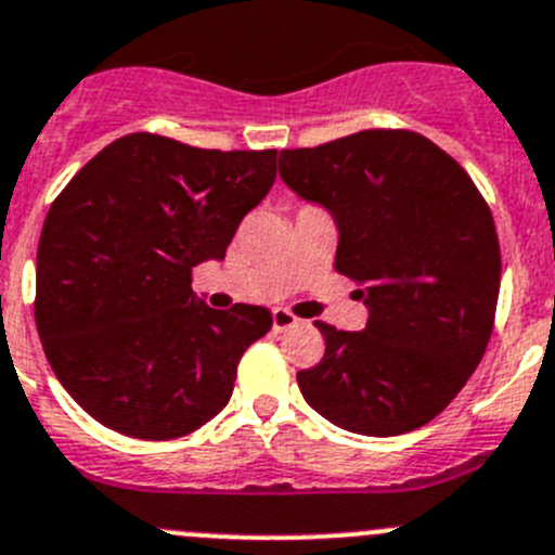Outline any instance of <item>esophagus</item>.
Wrapping results in <instances>:
<instances>
[{"mask_svg": "<svg viewBox=\"0 0 555 555\" xmlns=\"http://www.w3.org/2000/svg\"><path fill=\"white\" fill-rule=\"evenodd\" d=\"M298 317L293 314V311H287V309H273V331H289V327H295L298 325Z\"/></svg>", "mask_w": 555, "mask_h": 555, "instance_id": "1", "label": "esophagus"}]
</instances>
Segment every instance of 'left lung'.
<instances>
[{
    "mask_svg": "<svg viewBox=\"0 0 555 555\" xmlns=\"http://www.w3.org/2000/svg\"><path fill=\"white\" fill-rule=\"evenodd\" d=\"M284 184L338 228L336 271L363 284L365 331L314 322L325 354L298 371L333 426L398 437L426 426L480 365L496 317L502 251L464 168L409 129H363L279 154Z\"/></svg>",
    "mask_w": 555,
    "mask_h": 555,
    "instance_id": "obj_1",
    "label": "left lung"
}]
</instances>
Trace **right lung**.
<instances>
[{"label":"right lung","mask_w":555,"mask_h":555,"mask_svg":"<svg viewBox=\"0 0 555 555\" xmlns=\"http://www.w3.org/2000/svg\"><path fill=\"white\" fill-rule=\"evenodd\" d=\"M276 181V149L219 152L124 134L73 176L37 246L35 322L64 390L134 439L214 421L271 311L197 304L192 268L222 260Z\"/></svg>","instance_id":"obj_1"}]
</instances>
